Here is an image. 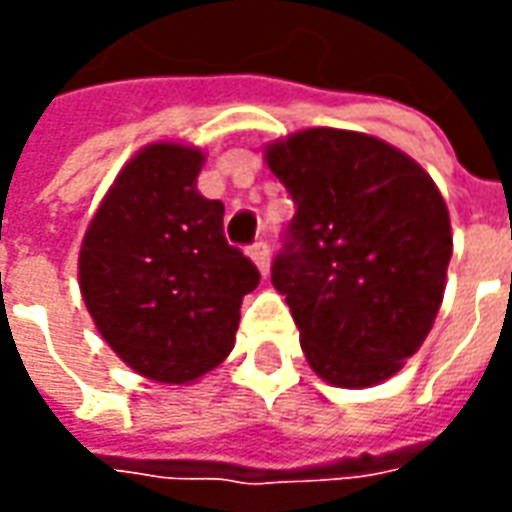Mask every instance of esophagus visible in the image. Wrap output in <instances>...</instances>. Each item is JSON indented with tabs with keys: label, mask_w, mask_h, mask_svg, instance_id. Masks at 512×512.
<instances>
[{
	"label": "esophagus",
	"mask_w": 512,
	"mask_h": 512,
	"mask_svg": "<svg viewBox=\"0 0 512 512\" xmlns=\"http://www.w3.org/2000/svg\"><path fill=\"white\" fill-rule=\"evenodd\" d=\"M249 257L255 260V266L260 268V274L268 277V271H271V249H268V244L263 238H257L255 244L249 246Z\"/></svg>",
	"instance_id": "1"
}]
</instances>
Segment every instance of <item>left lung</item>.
<instances>
[{
    "mask_svg": "<svg viewBox=\"0 0 512 512\" xmlns=\"http://www.w3.org/2000/svg\"><path fill=\"white\" fill-rule=\"evenodd\" d=\"M296 202L271 282L310 367L334 386L381 384L419 351L452 257L444 197L384 139L307 128L266 147Z\"/></svg>",
    "mask_w": 512,
    "mask_h": 512,
    "instance_id": "obj_1",
    "label": "left lung"
}]
</instances>
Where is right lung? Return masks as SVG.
<instances>
[{
	"label": "right lung",
	"instance_id": "right-lung-1",
	"mask_svg": "<svg viewBox=\"0 0 512 512\" xmlns=\"http://www.w3.org/2000/svg\"><path fill=\"white\" fill-rule=\"evenodd\" d=\"M202 150L142 147L106 191L79 252L98 332L139 376L191 384L233 351L255 263L224 238V205L197 191Z\"/></svg>",
	"mask_w": 512,
	"mask_h": 512
}]
</instances>
